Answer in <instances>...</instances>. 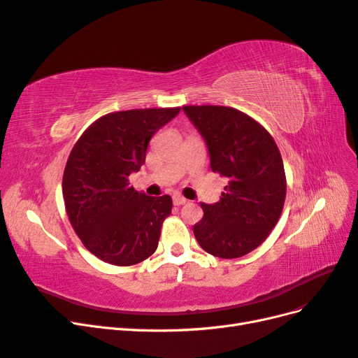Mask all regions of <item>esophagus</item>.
I'll list each match as a JSON object with an SVG mask.
<instances>
[{
  "label": "esophagus",
  "instance_id": "34e87169",
  "mask_svg": "<svg viewBox=\"0 0 358 358\" xmlns=\"http://www.w3.org/2000/svg\"><path fill=\"white\" fill-rule=\"evenodd\" d=\"M173 203H175L176 206H180V204L188 203V200L185 197H182L180 194H175V196H173Z\"/></svg>",
  "mask_w": 358,
  "mask_h": 358
}]
</instances>
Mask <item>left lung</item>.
Wrapping results in <instances>:
<instances>
[{"mask_svg":"<svg viewBox=\"0 0 358 358\" xmlns=\"http://www.w3.org/2000/svg\"><path fill=\"white\" fill-rule=\"evenodd\" d=\"M204 137L212 171L229 179L218 203H201L194 225L199 245L215 257L239 258L262 245L282 213L287 179L282 157L267 129L227 106H183Z\"/></svg>","mask_w":358,"mask_h":358,"instance_id":"8db88e82","label":"left lung"}]
</instances>
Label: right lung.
Segmentation results:
<instances>
[{
  "mask_svg": "<svg viewBox=\"0 0 358 358\" xmlns=\"http://www.w3.org/2000/svg\"><path fill=\"white\" fill-rule=\"evenodd\" d=\"M180 107L133 109L96 119L73 146L62 196L76 234L91 254L115 266L142 263L157 251L171 197H149L129 187L149 140Z\"/></svg>",
  "mask_w": 358,
  "mask_h": 358,
  "instance_id": "add662e5",
  "label": "right lung"
}]
</instances>
